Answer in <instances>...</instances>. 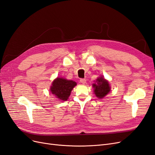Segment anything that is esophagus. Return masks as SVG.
I'll return each instance as SVG.
<instances>
[{
    "instance_id": "34e87169",
    "label": "esophagus",
    "mask_w": 155,
    "mask_h": 155,
    "mask_svg": "<svg viewBox=\"0 0 155 155\" xmlns=\"http://www.w3.org/2000/svg\"><path fill=\"white\" fill-rule=\"evenodd\" d=\"M80 82H81L82 84H85V83H86V79H84V78L80 79Z\"/></svg>"
}]
</instances>
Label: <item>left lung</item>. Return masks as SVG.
<instances>
[{
	"mask_svg": "<svg viewBox=\"0 0 155 155\" xmlns=\"http://www.w3.org/2000/svg\"><path fill=\"white\" fill-rule=\"evenodd\" d=\"M96 82V83L93 84L96 96L98 98L104 97L110 92V87L109 82L101 77L97 78Z\"/></svg>",
	"mask_w": 155,
	"mask_h": 155,
	"instance_id": "8db88e82",
	"label": "left lung"
}]
</instances>
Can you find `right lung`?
Here are the masks:
<instances>
[{"mask_svg":"<svg viewBox=\"0 0 155 155\" xmlns=\"http://www.w3.org/2000/svg\"><path fill=\"white\" fill-rule=\"evenodd\" d=\"M76 84V82L72 80L58 78L53 81L50 91L60 101H66L68 100L70 92Z\"/></svg>","mask_w":155,"mask_h":155,"instance_id":"1","label":"right lung"}]
</instances>
